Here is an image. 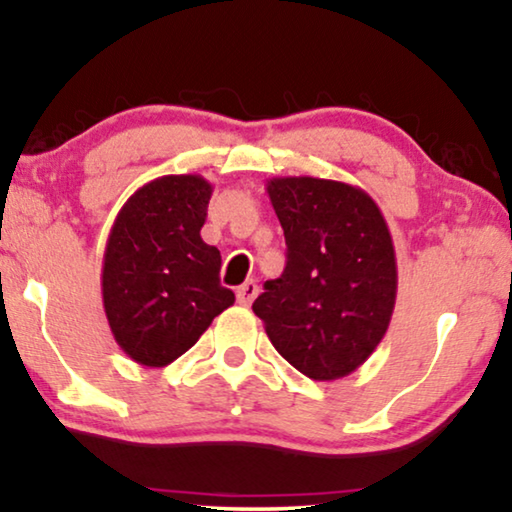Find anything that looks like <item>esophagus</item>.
I'll return each mask as SVG.
<instances>
[{
  "label": "esophagus",
  "mask_w": 512,
  "mask_h": 512,
  "mask_svg": "<svg viewBox=\"0 0 512 512\" xmlns=\"http://www.w3.org/2000/svg\"><path fill=\"white\" fill-rule=\"evenodd\" d=\"M256 296H258V284L254 282V279H247V282L237 289V303L240 305H251Z\"/></svg>",
  "instance_id": "esophagus-1"
}]
</instances>
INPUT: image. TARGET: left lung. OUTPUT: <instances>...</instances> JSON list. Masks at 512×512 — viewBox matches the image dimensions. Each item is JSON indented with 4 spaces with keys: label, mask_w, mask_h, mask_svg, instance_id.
<instances>
[{
    "label": "left lung",
    "mask_w": 512,
    "mask_h": 512,
    "mask_svg": "<svg viewBox=\"0 0 512 512\" xmlns=\"http://www.w3.org/2000/svg\"><path fill=\"white\" fill-rule=\"evenodd\" d=\"M286 240V268L265 282L256 317L279 354L319 382L363 366L396 305V251L377 202L319 177L268 179Z\"/></svg>",
    "instance_id": "left-lung-1"
}]
</instances>
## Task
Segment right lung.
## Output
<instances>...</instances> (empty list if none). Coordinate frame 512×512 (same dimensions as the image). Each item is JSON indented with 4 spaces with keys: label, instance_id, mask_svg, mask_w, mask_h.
<instances>
[{
    "label": "right lung",
    "instance_id": "1",
    "mask_svg": "<svg viewBox=\"0 0 512 512\" xmlns=\"http://www.w3.org/2000/svg\"><path fill=\"white\" fill-rule=\"evenodd\" d=\"M212 191L200 174H165L137 188L109 230L104 314L118 347L142 366L179 359L235 303L219 282V249L200 237Z\"/></svg>",
    "mask_w": 512,
    "mask_h": 512
}]
</instances>
